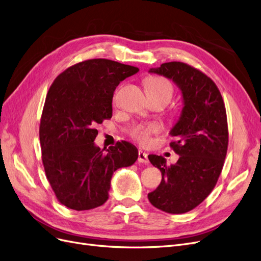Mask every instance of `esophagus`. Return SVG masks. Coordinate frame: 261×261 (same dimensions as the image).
Returning a JSON list of instances; mask_svg holds the SVG:
<instances>
[{
    "instance_id": "34e87169",
    "label": "esophagus",
    "mask_w": 261,
    "mask_h": 261,
    "mask_svg": "<svg viewBox=\"0 0 261 261\" xmlns=\"http://www.w3.org/2000/svg\"><path fill=\"white\" fill-rule=\"evenodd\" d=\"M147 156L148 155H147L145 151L139 150V158H138L139 162H141V163H148L149 161H148V157Z\"/></svg>"
}]
</instances>
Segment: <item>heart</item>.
<instances>
[{
  "instance_id": "heart-1",
  "label": "heart",
  "mask_w": 261,
  "mask_h": 261,
  "mask_svg": "<svg viewBox=\"0 0 261 261\" xmlns=\"http://www.w3.org/2000/svg\"><path fill=\"white\" fill-rule=\"evenodd\" d=\"M146 88L149 96H163L167 100H171L173 95V87L165 77L150 76L145 81ZM161 125L157 122H145L136 124L131 129V137L139 141L141 144H147L152 134L159 133Z\"/></svg>"
}]
</instances>
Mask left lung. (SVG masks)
Listing matches in <instances>:
<instances>
[{
  "label": "left lung",
  "mask_w": 261,
  "mask_h": 261,
  "mask_svg": "<svg viewBox=\"0 0 261 261\" xmlns=\"http://www.w3.org/2000/svg\"><path fill=\"white\" fill-rule=\"evenodd\" d=\"M149 73L167 77L182 96V110L170 131V146L179 156L167 165L162 156L149 155L161 171L160 185L148 194L150 203L170 214L194 210L214 189L228 148L226 108L217 86L204 73L182 62L162 63Z\"/></svg>",
  "instance_id": "1"
}]
</instances>
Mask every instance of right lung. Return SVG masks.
<instances>
[{
	"mask_svg": "<svg viewBox=\"0 0 261 261\" xmlns=\"http://www.w3.org/2000/svg\"><path fill=\"white\" fill-rule=\"evenodd\" d=\"M136 66L91 59L70 66L48 90L40 125L42 160L57 199L86 211L109 199L113 173L132 166L138 148L121 141L109 149L94 144L95 125L112 118L113 95Z\"/></svg>",
	"mask_w": 261,
	"mask_h": 261,
	"instance_id": "obj_1",
	"label": "right lung"
}]
</instances>
